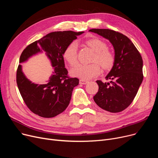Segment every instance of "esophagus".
Instances as JSON below:
<instances>
[{"label":"esophagus","mask_w":158,"mask_h":158,"mask_svg":"<svg viewBox=\"0 0 158 158\" xmlns=\"http://www.w3.org/2000/svg\"><path fill=\"white\" fill-rule=\"evenodd\" d=\"M79 83L82 84V85H86L87 83H88V81L84 80V79H80L79 80Z\"/></svg>","instance_id":"34e87169"}]
</instances>
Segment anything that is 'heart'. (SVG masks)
Segmentation results:
<instances>
[{"instance_id": "obj_1", "label": "heart", "mask_w": 158, "mask_h": 158, "mask_svg": "<svg viewBox=\"0 0 158 158\" xmlns=\"http://www.w3.org/2000/svg\"><path fill=\"white\" fill-rule=\"evenodd\" d=\"M86 43L95 52L93 61L96 62L91 64H77L72 69L71 73L75 77L88 80L98 76L101 73V68L99 64L104 70L111 69L114 65L115 56L107 49V44L101 40L92 38L87 40ZM77 51L78 44L76 41H72L64 49L63 57L70 66L75 65L77 62Z\"/></svg>"}]
</instances>
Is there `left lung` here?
Listing matches in <instances>:
<instances>
[{
  "mask_svg": "<svg viewBox=\"0 0 158 158\" xmlns=\"http://www.w3.org/2000/svg\"><path fill=\"white\" fill-rule=\"evenodd\" d=\"M108 40L114 49L115 61L106 79L110 82L97 81L98 90L94 97L95 103L111 113H118L133 101L143 79V60L138 49L126 36L107 29H92Z\"/></svg>",
  "mask_w": 158,
  "mask_h": 158,
  "instance_id": "left-lung-1",
  "label": "left lung"
}]
</instances>
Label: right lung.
Returning <instances> with one entry per match:
<instances>
[{
    "mask_svg": "<svg viewBox=\"0 0 158 158\" xmlns=\"http://www.w3.org/2000/svg\"><path fill=\"white\" fill-rule=\"evenodd\" d=\"M83 32L72 31L50 32L29 45L22 52L20 63L44 51L54 68L47 83L39 85L26 77L21 64L18 66L16 83L25 104L32 113L44 118H52L68 107L73 89L79 85V80L68 76V71L64 68L63 52L66 46Z\"/></svg>",
    "mask_w": 158,
    "mask_h": 158,
    "instance_id": "obj_1",
    "label": "right lung"
}]
</instances>
